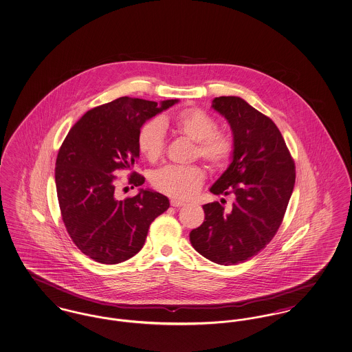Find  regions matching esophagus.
<instances>
[{"label":"esophagus","mask_w":352,"mask_h":352,"mask_svg":"<svg viewBox=\"0 0 352 352\" xmlns=\"http://www.w3.org/2000/svg\"><path fill=\"white\" fill-rule=\"evenodd\" d=\"M170 204H171L173 207H182V206H184V201H182V200H177V199H171V200H170Z\"/></svg>","instance_id":"34e87169"}]
</instances>
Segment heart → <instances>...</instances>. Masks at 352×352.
Listing matches in <instances>:
<instances>
[{
    "instance_id": "heart-1",
    "label": "heart",
    "mask_w": 352,
    "mask_h": 352,
    "mask_svg": "<svg viewBox=\"0 0 352 352\" xmlns=\"http://www.w3.org/2000/svg\"><path fill=\"white\" fill-rule=\"evenodd\" d=\"M164 126L187 140L195 142L194 157L201 158L212 169H224L234 153L232 138L216 129L214 119L201 109L192 107L177 113L171 119L149 120L144 123L138 133V149L151 164L158 162L165 153ZM206 173L200 166H165L155 171L152 184L160 192L177 197L188 199L195 195L204 182Z\"/></svg>"
}]
</instances>
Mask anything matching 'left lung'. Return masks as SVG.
<instances>
[{"label":"left lung","mask_w":352,"mask_h":352,"mask_svg":"<svg viewBox=\"0 0 352 352\" xmlns=\"http://www.w3.org/2000/svg\"><path fill=\"white\" fill-rule=\"evenodd\" d=\"M212 109L233 132V160L210 191L233 194L230 211L213 201L190 233L197 253L217 265H237L266 248L280 226L295 186V162L276 124L239 97H219ZM224 199H221L223 203Z\"/></svg>","instance_id":"left-lung-1"}]
</instances>
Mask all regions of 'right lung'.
<instances>
[{"instance_id":"obj_1","label":"right lung","mask_w":352,"mask_h":352,"mask_svg":"<svg viewBox=\"0 0 352 352\" xmlns=\"http://www.w3.org/2000/svg\"><path fill=\"white\" fill-rule=\"evenodd\" d=\"M177 102L115 99L85 113L63 142L55 169L61 217L74 245L96 262L116 265L136 255L152 221L169 208V199L152 190L118 199L115 174L138 162L140 126ZM144 182L131 173L129 183Z\"/></svg>"}]
</instances>
